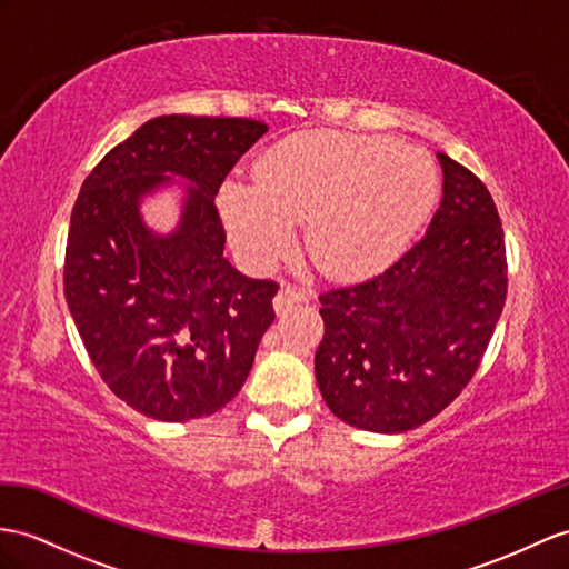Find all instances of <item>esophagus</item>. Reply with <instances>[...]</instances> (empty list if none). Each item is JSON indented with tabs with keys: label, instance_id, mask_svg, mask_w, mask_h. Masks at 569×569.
<instances>
[{
	"label": "esophagus",
	"instance_id": "34e87169",
	"mask_svg": "<svg viewBox=\"0 0 569 569\" xmlns=\"http://www.w3.org/2000/svg\"><path fill=\"white\" fill-rule=\"evenodd\" d=\"M311 297H313L311 289L297 287V284H292V282H284V284L280 287V292H277V297H274V307H277V311H282L284 307H289V303H295V301H309Z\"/></svg>",
	"mask_w": 569,
	"mask_h": 569
}]
</instances>
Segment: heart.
<instances>
[{"mask_svg":"<svg viewBox=\"0 0 569 569\" xmlns=\"http://www.w3.org/2000/svg\"><path fill=\"white\" fill-rule=\"evenodd\" d=\"M435 196V169L389 137L303 132L274 144L256 183L229 180L219 202L229 237L253 268L280 260L307 221V251L326 272H365L418 229Z\"/></svg>","mask_w":569,"mask_h":569,"instance_id":"1","label":"heart"}]
</instances>
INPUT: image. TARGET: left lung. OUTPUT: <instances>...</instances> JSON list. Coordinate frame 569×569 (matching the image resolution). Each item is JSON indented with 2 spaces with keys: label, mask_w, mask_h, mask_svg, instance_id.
<instances>
[{
  "label": "left lung",
  "mask_w": 569,
  "mask_h": 569,
  "mask_svg": "<svg viewBox=\"0 0 569 569\" xmlns=\"http://www.w3.org/2000/svg\"><path fill=\"white\" fill-rule=\"evenodd\" d=\"M445 198L425 237L393 266L318 295L316 381L332 415L398 435L466 389L507 299L500 214L482 180L445 151Z\"/></svg>",
  "instance_id": "8db88e82"
}]
</instances>
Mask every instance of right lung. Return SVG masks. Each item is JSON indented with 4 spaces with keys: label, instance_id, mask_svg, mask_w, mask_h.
<instances>
[{
    "label": "right lung",
    "instance_id": "obj_1",
    "mask_svg": "<svg viewBox=\"0 0 569 569\" xmlns=\"http://www.w3.org/2000/svg\"><path fill=\"white\" fill-rule=\"evenodd\" d=\"M268 124L251 118L161 116L93 166L69 219L64 299L96 371L120 400L161 422L224 408L274 321V280L224 258L214 204L237 161ZM173 172L190 179L184 217L157 238L139 198Z\"/></svg>",
    "mask_w": 569,
    "mask_h": 569
}]
</instances>
